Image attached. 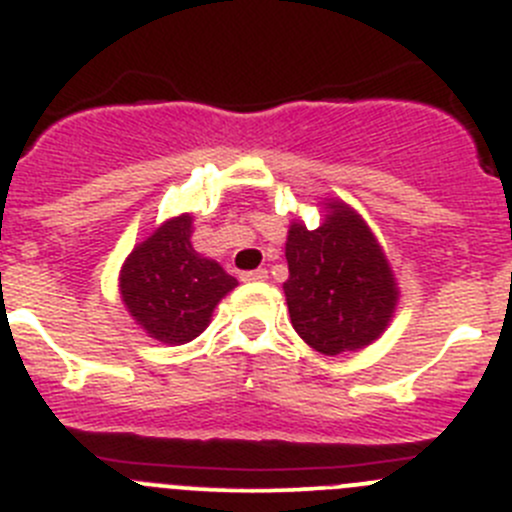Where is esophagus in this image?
I'll list each match as a JSON object with an SVG mask.
<instances>
[{
    "instance_id": "1",
    "label": "esophagus",
    "mask_w": 512,
    "mask_h": 512,
    "mask_svg": "<svg viewBox=\"0 0 512 512\" xmlns=\"http://www.w3.org/2000/svg\"><path fill=\"white\" fill-rule=\"evenodd\" d=\"M267 280V270H250V272H242V282H265Z\"/></svg>"
}]
</instances>
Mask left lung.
<instances>
[{
    "mask_svg": "<svg viewBox=\"0 0 512 512\" xmlns=\"http://www.w3.org/2000/svg\"><path fill=\"white\" fill-rule=\"evenodd\" d=\"M325 220L307 230L292 220L282 282L292 327L322 355L357 352L388 330L400 287L388 255L367 222L347 202H320Z\"/></svg>",
    "mask_w": 512,
    "mask_h": 512,
    "instance_id": "left-lung-1",
    "label": "left lung"
}]
</instances>
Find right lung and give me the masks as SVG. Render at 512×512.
Masks as SVG:
<instances>
[{
	"mask_svg": "<svg viewBox=\"0 0 512 512\" xmlns=\"http://www.w3.org/2000/svg\"><path fill=\"white\" fill-rule=\"evenodd\" d=\"M192 215L170 217L127 255L119 270V297L147 337L185 345L205 332L222 297L237 280L192 247Z\"/></svg>",
	"mask_w": 512,
	"mask_h": 512,
	"instance_id": "right-lung-1",
	"label": "right lung"
}]
</instances>
